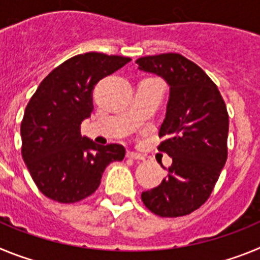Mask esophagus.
Returning <instances> with one entry per match:
<instances>
[{"instance_id":"34e87169","label":"esophagus","mask_w":260,"mask_h":260,"mask_svg":"<svg viewBox=\"0 0 260 260\" xmlns=\"http://www.w3.org/2000/svg\"><path fill=\"white\" fill-rule=\"evenodd\" d=\"M126 157L133 158V160H138V161H142V160H144V156L139 155V153H135V152H127L126 153Z\"/></svg>"}]
</instances>
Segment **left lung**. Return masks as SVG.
<instances>
[{
    "label": "left lung",
    "instance_id": "left-lung-1",
    "mask_svg": "<svg viewBox=\"0 0 260 260\" xmlns=\"http://www.w3.org/2000/svg\"><path fill=\"white\" fill-rule=\"evenodd\" d=\"M139 69L160 75L171 86L157 150L172 157L161 183L142 192L151 212L178 217L210 198L228 157L229 116L219 88L197 63L178 53L137 59Z\"/></svg>",
    "mask_w": 260,
    "mask_h": 260
}]
</instances>
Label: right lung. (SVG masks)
Returning <instances> with one entry per match:
<instances>
[{"instance_id": "obj_1", "label": "right lung", "mask_w": 260, "mask_h": 260, "mask_svg": "<svg viewBox=\"0 0 260 260\" xmlns=\"http://www.w3.org/2000/svg\"><path fill=\"white\" fill-rule=\"evenodd\" d=\"M132 58L89 52L53 69L27 104L20 125L22 156L32 180L47 198L75 203L98 190L105 168L125 157L121 144L98 146L80 135L93 109L99 80Z\"/></svg>"}]
</instances>
